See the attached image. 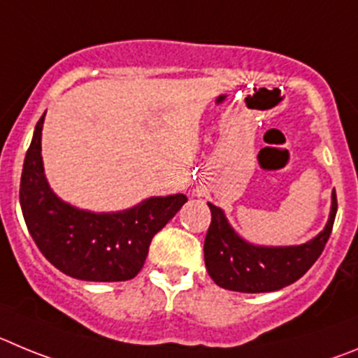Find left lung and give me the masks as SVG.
<instances>
[{"label":"left lung","instance_id":"1","mask_svg":"<svg viewBox=\"0 0 358 358\" xmlns=\"http://www.w3.org/2000/svg\"><path fill=\"white\" fill-rule=\"evenodd\" d=\"M212 221L205 237V266L219 287L235 292H271L291 285L314 266L323 253L337 214L334 189L327 227L301 246L262 248L243 241L228 224L223 210L208 203Z\"/></svg>","mask_w":358,"mask_h":358}]
</instances>
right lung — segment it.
<instances>
[{"label":"right lung","instance_id":"add662e5","mask_svg":"<svg viewBox=\"0 0 358 358\" xmlns=\"http://www.w3.org/2000/svg\"><path fill=\"white\" fill-rule=\"evenodd\" d=\"M38 119L22 166L19 201L30 235L44 257L67 276L87 282H124L143 269L151 239L182 208L187 196L150 198L130 210L92 214L51 192L41 157Z\"/></svg>","mask_w":358,"mask_h":358}]
</instances>
